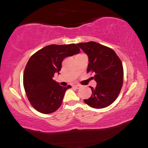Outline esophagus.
I'll list each match as a JSON object with an SVG mask.
<instances>
[{"label":"esophagus","mask_w":148,"mask_h":148,"mask_svg":"<svg viewBox=\"0 0 148 148\" xmlns=\"http://www.w3.org/2000/svg\"><path fill=\"white\" fill-rule=\"evenodd\" d=\"M74 87H76V89H79V87H81V86H80V85H79V84H76V85H74Z\"/></svg>","instance_id":"34e87169"}]
</instances>
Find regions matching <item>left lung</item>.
<instances>
[{"mask_svg": "<svg viewBox=\"0 0 148 148\" xmlns=\"http://www.w3.org/2000/svg\"><path fill=\"white\" fill-rule=\"evenodd\" d=\"M89 59L87 72H94L95 88L90 87L91 97L85 103L94 108H103L116 101L123 82V69L121 60L113 49L95 42L77 44Z\"/></svg>", "mask_w": 148, "mask_h": 148, "instance_id": "obj_1", "label": "left lung"}]
</instances>
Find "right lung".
<instances>
[{
	"label": "right lung",
	"mask_w": 148,
	"mask_h": 148,
	"mask_svg": "<svg viewBox=\"0 0 148 148\" xmlns=\"http://www.w3.org/2000/svg\"><path fill=\"white\" fill-rule=\"evenodd\" d=\"M79 52L75 44H52L31 57L25 69L23 86L27 98L35 110L47 114L56 112L61 106L65 92L71 86H60L53 77L56 72L59 74L64 58Z\"/></svg>",
	"instance_id": "obj_1"
}]
</instances>
